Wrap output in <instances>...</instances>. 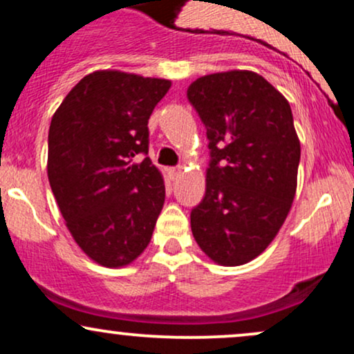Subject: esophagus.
Instances as JSON below:
<instances>
[{"label": "esophagus", "instance_id": "esophagus-1", "mask_svg": "<svg viewBox=\"0 0 354 354\" xmlns=\"http://www.w3.org/2000/svg\"><path fill=\"white\" fill-rule=\"evenodd\" d=\"M168 176H169V180H178V178L181 176V168L180 166H178V168H169L168 169Z\"/></svg>", "mask_w": 354, "mask_h": 354}]
</instances>
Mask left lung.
Masks as SVG:
<instances>
[{"label": "left lung", "instance_id": "left-lung-1", "mask_svg": "<svg viewBox=\"0 0 354 354\" xmlns=\"http://www.w3.org/2000/svg\"><path fill=\"white\" fill-rule=\"evenodd\" d=\"M188 100L211 151L191 231L214 263L245 265L270 246L295 200L301 146L290 103L248 70L201 76L189 84Z\"/></svg>", "mask_w": 354, "mask_h": 354}]
</instances>
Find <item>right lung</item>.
Masks as SVG:
<instances>
[{"label": "right lung", "mask_w": 354, "mask_h": 354, "mask_svg": "<svg viewBox=\"0 0 354 354\" xmlns=\"http://www.w3.org/2000/svg\"><path fill=\"white\" fill-rule=\"evenodd\" d=\"M171 81L100 70L56 109L48 180L73 239L93 261L123 268L146 250L165 205V181L148 156V120Z\"/></svg>", "instance_id": "1"}]
</instances>
